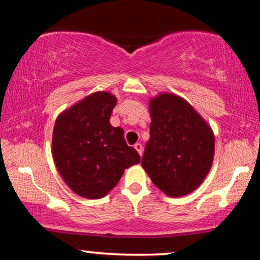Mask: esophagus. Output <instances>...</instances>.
I'll list each match as a JSON object with an SVG mask.
<instances>
[{
    "instance_id": "esophagus-1",
    "label": "esophagus",
    "mask_w": 260,
    "mask_h": 260,
    "mask_svg": "<svg viewBox=\"0 0 260 260\" xmlns=\"http://www.w3.org/2000/svg\"><path fill=\"white\" fill-rule=\"evenodd\" d=\"M134 149H136V150L139 153L140 156H142V155H143V145L140 144V143H137V144H134Z\"/></svg>"
}]
</instances>
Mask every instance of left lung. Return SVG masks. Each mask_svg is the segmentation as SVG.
Returning <instances> with one entry per match:
<instances>
[{
  "label": "left lung",
  "instance_id": "obj_1",
  "mask_svg": "<svg viewBox=\"0 0 260 260\" xmlns=\"http://www.w3.org/2000/svg\"><path fill=\"white\" fill-rule=\"evenodd\" d=\"M150 139L142 166L169 197H183L202 184L213 165L215 139L211 128L189 103L162 92L149 103Z\"/></svg>",
  "mask_w": 260,
  "mask_h": 260
}]
</instances>
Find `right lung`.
Segmentation results:
<instances>
[{
    "mask_svg": "<svg viewBox=\"0 0 260 260\" xmlns=\"http://www.w3.org/2000/svg\"><path fill=\"white\" fill-rule=\"evenodd\" d=\"M115 95H88L56 120L52 156L59 175L76 194L88 199L105 197L124 170L139 164L138 151L128 147L123 129L112 127L110 117Z\"/></svg>",
    "mask_w": 260,
    "mask_h": 260,
    "instance_id": "obj_1",
    "label": "right lung"
}]
</instances>
